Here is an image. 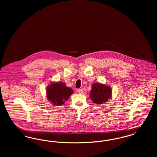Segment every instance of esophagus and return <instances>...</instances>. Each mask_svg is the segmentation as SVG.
<instances>
[{
    "instance_id": "obj_1",
    "label": "esophagus",
    "mask_w": 157,
    "mask_h": 157,
    "mask_svg": "<svg viewBox=\"0 0 157 157\" xmlns=\"http://www.w3.org/2000/svg\"><path fill=\"white\" fill-rule=\"evenodd\" d=\"M77 91H78V93H79V94H82V93L83 92V90H82V89H78V90H77Z\"/></svg>"
}]
</instances>
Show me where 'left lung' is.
<instances>
[{"label": "left lung", "instance_id": "8db88e82", "mask_svg": "<svg viewBox=\"0 0 157 157\" xmlns=\"http://www.w3.org/2000/svg\"><path fill=\"white\" fill-rule=\"evenodd\" d=\"M90 94V98L94 103L103 104L112 97V90L109 86L104 84L95 83L92 85Z\"/></svg>", "mask_w": 157, "mask_h": 157}]
</instances>
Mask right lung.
I'll use <instances>...</instances> for the list:
<instances>
[{
    "label": "right lung",
    "instance_id": "right-lung-1",
    "mask_svg": "<svg viewBox=\"0 0 157 157\" xmlns=\"http://www.w3.org/2000/svg\"><path fill=\"white\" fill-rule=\"evenodd\" d=\"M73 94V90L63 82H53L46 88V95L53 105L60 106L67 101Z\"/></svg>",
    "mask_w": 157,
    "mask_h": 157
}]
</instances>
